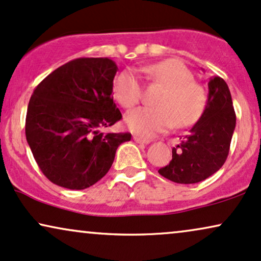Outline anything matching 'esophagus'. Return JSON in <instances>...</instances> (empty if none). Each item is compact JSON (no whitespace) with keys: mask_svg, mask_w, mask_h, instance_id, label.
<instances>
[{"mask_svg":"<svg viewBox=\"0 0 261 261\" xmlns=\"http://www.w3.org/2000/svg\"><path fill=\"white\" fill-rule=\"evenodd\" d=\"M133 139L138 144H149L150 143V139H145V138H141V137H138V136H134Z\"/></svg>","mask_w":261,"mask_h":261,"instance_id":"1","label":"esophagus"}]
</instances>
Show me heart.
<instances>
[{"label":"heart","instance_id":"b5f03b06","mask_svg":"<svg viewBox=\"0 0 261 261\" xmlns=\"http://www.w3.org/2000/svg\"><path fill=\"white\" fill-rule=\"evenodd\" d=\"M147 79L162 86L155 99V108H139L128 112L125 123L141 137L150 138L173 125L179 128L194 124L203 114L207 94L199 83L192 81V73L179 60L169 59L149 66ZM114 95L124 109L139 104L143 88L132 71H122L114 81Z\"/></svg>","mask_w":261,"mask_h":261}]
</instances>
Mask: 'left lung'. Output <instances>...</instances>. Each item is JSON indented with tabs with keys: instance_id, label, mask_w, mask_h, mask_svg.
<instances>
[{
	"instance_id": "left-lung-1",
	"label": "left lung",
	"mask_w": 261,
	"mask_h": 261,
	"mask_svg": "<svg viewBox=\"0 0 261 261\" xmlns=\"http://www.w3.org/2000/svg\"><path fill=\"white\" fill-rule=\"evenodd\" d=\"M234 127L236 114L229 87L221 77H212L203 114L172 150L169 165L159 173L178 184H195L209 178L226 161Z\"/></svg>"
}]
</instances>
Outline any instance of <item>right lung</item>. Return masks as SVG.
Returning a JSON list of instances; mask_svg holds the SVG:
<instances>
[{"label":"right lung","instance_id":"add662e5","mask_svg":"<svg viewBox=\"0 0 261 261\" xmlns=\"http://www.w3.org/2000/svg\"><path fill=\"white\" fill-rule=\"evenodd\" d=\"M117 65L109 58L64 64L35 88L25 136L41 172L53 184L83 190L99 181L130 133H102L122 118L112 87Z\"/></svg>","mask_w":261,"mask_h":261}]
</instances>
